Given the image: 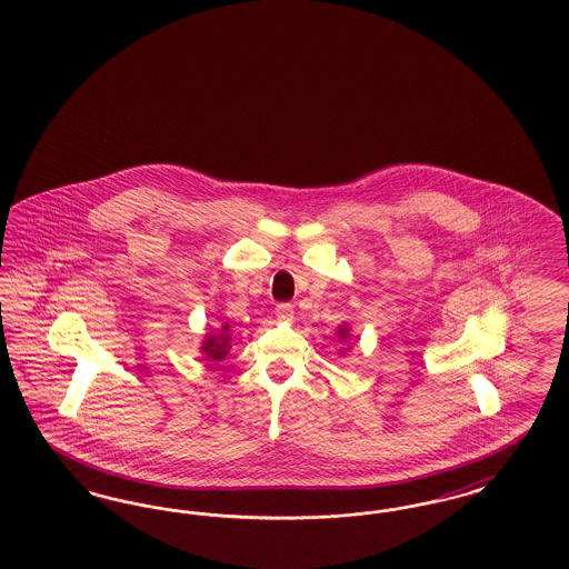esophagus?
<instances>
[{
  "mask_svg": "<svg viewBox=\"0 0 569 569\" xmlns=\"http://www.w3.org/2000/svg\"><path fill=\"white\" fill-rule=\"evenodd\" d=\"M277 318L279 320H283V322H292L295 320V307L290 305V302H281V305H277Z\"/></svg>",
  "mask_w": 569,
  "mask_h": 569,
  "instance_id": "1",
  "label": "esophagus"
}]
</instances>
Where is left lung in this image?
Here are the masks:
<instances>
[{
	"mask_svg": "<svg viewBox=\"0 0 569 569\" xmlns=\"http://www.w3.org/2000/svg\"><path fill=\"white\" fill-rule=\"evenodd\" d=\"M337 335H339V339L341 341H346V339H350V326L341 325L337 328Z\"/></svg>",
	"mask_w": 569,
	"mask_h": 569,
	"instance_id": "8db88e82",
	"label": "left lung"
}]
</instances>
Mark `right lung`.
<instances>
[{
  "mask_svg": "<svg viewBox=\"0 0 569 569\" xmlns=\"http://www.w3.org/2000/svg\"><path fill=\"white\" fill-rule=\"evenodd\" d=\"M232 341V332H230V325H221L216 328L213 332H207L202 343H200V353L204 356L207 362H217L223 360L228 356V350Z\"/></svg>",
  "mask_w": 569,
  "mask_h": 569,
  "instance_id": "obj_1",
  "label": "right lung"
}]
</instances>
